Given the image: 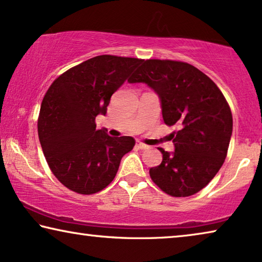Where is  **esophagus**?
<instances>
[{
	"mask_svg": "<svg viewBox=\"0 0 262 262\" xmlns=\"http://www.w3.org/2000/svg\"><path fill=\"white\" fill-rule=\"evenodd\" d=\"M136 147H138L139 149H148V146H147V144L142 143L141 141H136Z\"/></svg>",
	"mask_w": 262,
	"mask_h": 262,
	"instance_id": "34e87169",
	"label": "esophagus"
}]
</instances>
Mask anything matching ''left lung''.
I'll use <instances>...</instances> for the list:
<instances>
[{
    "label": "left lung",
    "instance_id": "left-lung-1",
    "mask_svg": "<svg viewBox=\"0 0 262 262\" xmlns=\"http://www.w3.org/2000/svg\"><path fill=\"white\" fill-rule=\"evenodd\" d=\"M158 94L175 150L149 169L151 180L171 196H189L206 187L224 165L233 130L232 112L217 85L194 66L171 60H146L129 80Z\"/></svg>",
    "mask_w": 262,
    "mask_h": 262
}]
</instances>
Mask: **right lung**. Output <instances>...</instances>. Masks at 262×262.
Returning a JSON list of instances; mask_svg holds the SVG:
<instances>
[{
    "instance_id": "1",
    "label": "right lung",
    "mask_w": 262,
    "mask_h": 262,
    "mask_svg": "<svg viewBox=\"0 0 262 262\" xmlns=\"http://www.w3.org/2000/svg\"><path fill=\"white\" fill-rule=\"evenodd\" d=\"M143 60L100 55L70 68L53 82L42 100L38 139L49 168L79 194L100 192L114 180L121 159L133 149L132 136L112 138L96 129L111 97Z\"/></svg>"
}]
</instances>
